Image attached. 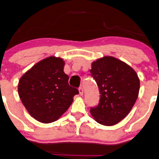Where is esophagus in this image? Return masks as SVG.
Here are the masks:
<instances>
[{"instance_id":"esophagus-1","label":"esophagus","mask_w":159,"mask_h":159,"mask_svg":"<svg viewBox=\"0 0 159 159\" xmlns=\"http://www.w3.org/2000/svg\"><path fill=\"white\" fill-rule=\"evenodd\" d=\"M78 91H79V94H80V95H83L84 94V89H83V88L81 87H79L78 88Z\"/></svg>"}]
</instances>
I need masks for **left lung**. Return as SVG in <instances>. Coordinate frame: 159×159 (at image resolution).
<instances>
[{
    "mask_svg": "<svg viewBox=\"0 0 159 159\" xmlns=\"http://www.w3.org/2000/svg\"><path fill=\"white\" fill-rule=\"evenodd\" d=\"M90 73L100 94L98 106L90 108L91 114L98 123L114 125L128 115L137 99L140 86L137 74L111 56L94 61Z\"/></svg>",
    "mask_w": 159,
    "mask_h": 159,
    "instance_id": "left-lung-1",
    "label": "left lung"
}]
</instances>
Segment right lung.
I'll use <instances>...</instances> for the list:
<instances>
[{
	"instance_id": "add662e5",
	"label": "right lung",
	"mask_w": 159,
	"mask_h": 159,
	"mask_svg": "<svg viewBox=\"0 0 159 159\" xmlns=\"http://www.w3.org/2000/svg\"><path fill=\"white\" fill-rule=\"evenodd\" d=\"M64 66L63 59L51 56L36 64L20 80V98L37 121L51 123L57 120L73 103L74 95L79 93L68 84Z\"/></svg>"
}]
</instances>
